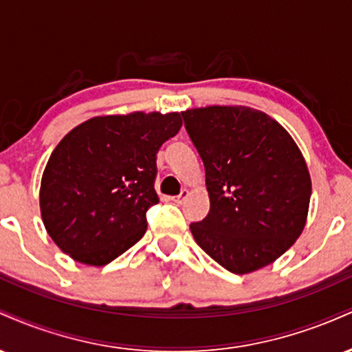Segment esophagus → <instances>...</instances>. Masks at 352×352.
<instances>
[{
    "instance_id": "34e87169",
    "label": "esophagus",
    "mask_w": 352,
    "mask_h": 352,
    "mask_svg": "<svg viewBox=\"0 0 352 352\" xmlns=\"http://www.w3.org/2000/svg\"><path fill=\"white\" fill-rule=\"evenodd\" d=\"M188 197V190L187 188H184L180 192V195H177V197H172V201L173 204H177V205H182L185 201V199H187Z\"/></svg>"
}]
</instances>
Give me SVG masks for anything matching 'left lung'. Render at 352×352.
Returning a JSON list of instances; mask_svg holds the SVG:
<instances>
[{
    "instance_id": "8db88e82",
    "label": "left lung",
    "mask_w": 352,
    "mask_h": 352,
    "mask_svg": "<svg viewBox=\"0 0 352 352\" xmlns=\"http://www.w3.org/2000/svg\"><path fill=\"white\" fill-rule=\"evenodd\" d=\"M205 167L210 212L195 241L235 274L273 263L305 228L311 177L292 135L265 112L210 106L182 112Z\"/></svg>"
}]
</instances>
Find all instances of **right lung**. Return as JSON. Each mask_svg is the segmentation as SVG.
Wrapping results in <instances>:
<instances>
[{"instance_id":"add662e5","label":"right lung","mask_w":352,"mask_h":352,"mask_svg":"<svg viewBox=\"0 0 352 352\" xmlns=\"http://www.w3.org/2000/svg\"><path fill=\"white\" fill-rule=\"evenodd\" d=\"M182 127L179 112L92 117L64 137L44 168L43 223L64 253L104 266L147 230L159 204L157 152Z\"/></svg>"}]
</instances>
